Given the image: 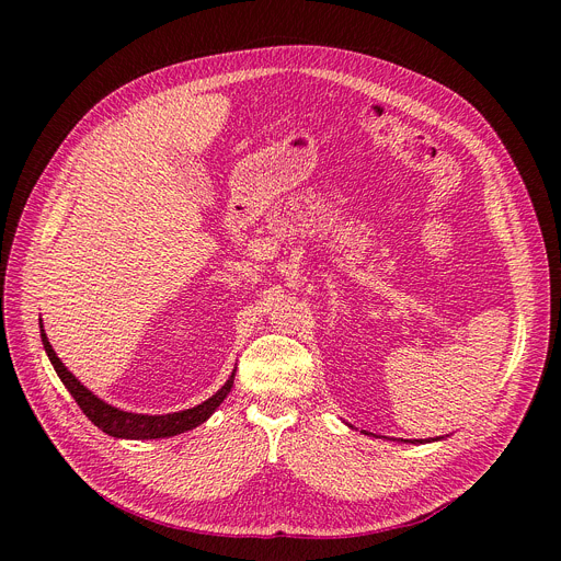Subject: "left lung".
Segmentation results:
<instances>
[{"label":"left lung","instance_id":"1","mask_svg":"<svg viewBox=\"0 0 561 561\" xmlns=\"http://www.w3.org/2000/svg\"><path fill=\"white\" fill-rule=\"evenodd\" d=\"M430 440H436V438H414L409 440V444H430Z\"/></svg>","mask_w":561,"mask_h":561}]
</instances>
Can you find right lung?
Here are the masks:
<instances>
[{"label": "right lung", "instance_id": "right-lung-1", "mask_svg": "<svg viewBox=\"0 0 561 561\" xmlns=\"http://www.w3.org/2000/svg\"><path fill=\"white\" fill-rule=\"evenodd\" d=\"M41 339H43L45 352H47V357H49L56 375L61 377L66 389L70 391L75 402L81 407V411L88 416V421L98 425L108 436H115V438H165V436L188 432V430L202 425L206 419H209L214 411L220 407V402L229 396V391L233 387L236 370L229 375V379L225 381V387L216 396H211L209 400H204L202 404H197L193 409L174 411V414H165V416L131 414V411H123L117 407H111L108 402L100 400L93 391H88L81 385V381L64 366V362L56 357V352L49 345L47 334L43 330V320H41Z\"/></svg>", "mask_w": 561, "mask_h": 561}]
</instances>
